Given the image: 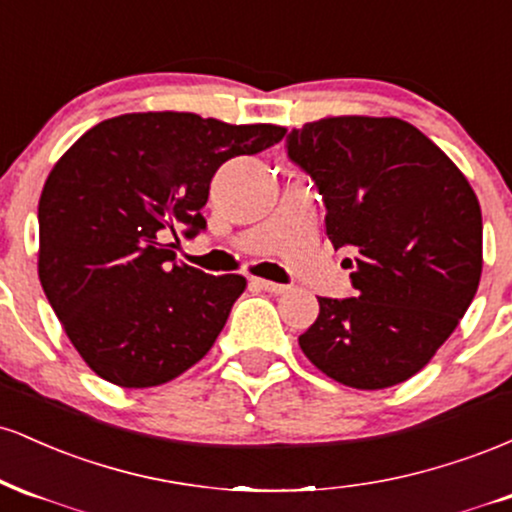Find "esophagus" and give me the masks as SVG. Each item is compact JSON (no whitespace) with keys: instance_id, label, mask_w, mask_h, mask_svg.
<instances>
[{"instance_id":"1","label":"esophagus","mask_w":512,"mask_h":512,"mask_svg":"<svg viewBox=\"0 0 512 512\" xmlns=\"http://www.w3.org/2000/svg\"><path fill=\"white\" fill-rule=\"evenodd\" d=\"M252 286H257V289L267 291V293H286L289 291V286L286 284H276V281H267V279H250Z\"/></svg>"}]
</instances>
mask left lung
Wrapping results in <instances>:
<instances>
[{
  "label": "left lung",
  "instance_id": "8db88e82",
  "mask_svg": "<svg viewBox=\"0 0 512 512\" xmlns=\"http://www.w3.org/2000/svg\"><path fill=\"white\" fill-rule=\"evenodd\" d=\"M315 182L334 250L351 248L354 298H317L298 337L325 375L356 390L404 383L467 313L481 276V209L426 134L397 117H325L286 134Z\"/></svg>",
  "mask_w": 512,
  "mask_h": 512
}]
</instances>
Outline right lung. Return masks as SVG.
<instances>
[{"instance_id":"right-lung-1","label":"right lung","mask_w":512,"mask_h":512,"mask_svg":"<svg viewBox=\"0 0 512 512\" xmlns=\"http://www.w3.org/2000/svg\"><path fill=\"white\" fill-rule=\"evenodd\" d=\"M284 127L192 113L98 122L48 175L38 274L88 368L120 387L178 378L214 346L245 279L175 262L168 233L195 238L221 163L281 142Z\"/></svg>"}]
</instances>
